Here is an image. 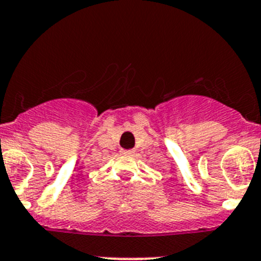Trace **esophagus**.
<instances>
[{"label": "esophagus", "instance_id": "esophagus-1", "mask_svg": "<svg viewBox=\"0 0 261 261\" xmlns=\"http://www.w3.org/2000/svg\"><path fill=\"white\" fill-rule=\"evenodd\" d=\"M122 153H124V154H133L134 151H133V149H122Z\"/></svg>", "mask_w": 261, "mask_h": 261}]
</instances>
